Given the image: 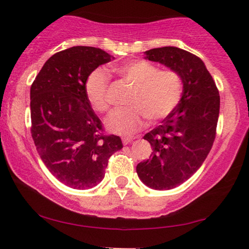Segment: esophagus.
<instances>
[{
    "mask_svg": "<svg viewBox=\"0 0 249 249\" xmlns=\"http://www.w3.org/2000/svg\"><path fill=\"white\" fill-rule=\"evenodd\" d=\"M135 137H124L122 138V142H124V145H127L129 144V142H131L132 141H134Z\"/></svg>",
    "mask_w": 249,
    "mask_h": 249,
    "instance_id": "obj_1",
    "label": "esophagus"
}]
</instances>
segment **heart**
Instances as JSON below:
<instances>
[{
    "mask_svg": "<svg viewBox=\"0 0 249 249\" xmlns=\"http://www.w3.org/2000/svg\"><path fill=\"white\" fill-rule=\"evenodd\" d=\"M114 71L128 84L134 85L128 97L127 107L112 112L107 120L108 130L130 135L145 124L169 117L180 103L183 81L178 71L171 68L160 69L155 63L136 60L114 68ZM110 77L104 69H95L85 84V93L95 111L108 110L107 91Z\"/></svg>",
    "mask_w": 249,
    "mask_h": 249,
    "instance_id": "b5f03b06",
    "label": "heart"
}]
</instances>
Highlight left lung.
Listing matches in <instances>:
<instances>
[{"mask_svg":"<svg viewBox=\"0 0 249 249\" xmlns=\"http://www.w3.org/2000/svg\"><path fill=\"white\" fill-rule=\"evenodd\" d=\"M145 53L148 60L178 71L183 81L176 110L144 136L153 152L136 168L146 186L168 190L188 180L209 155L216 136L220 95L205 64L195 54L175 46Z\"/></svg>","mask_w":249,"mask_h":249,"instance_id":"8db88e82","label":"left lung"}]
</instances>
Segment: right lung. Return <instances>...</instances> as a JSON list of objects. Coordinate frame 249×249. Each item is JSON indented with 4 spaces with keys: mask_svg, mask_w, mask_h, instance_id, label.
I'll return each instance as SVG.
<instances>
[{
    "mask_svg": "<svg viewBox=\"0 0 249 249\" xmlns=\"http://www.w3.org/2000/svg\"><path fill=\"white\" fill-rule=\"evenodd\" d=\"M111 61L103 50L73 46L50 57L30 87V132L55 178L73 189H89L104 178L121 138L107 135L85 93L89 74Z\"/></svg>",
    "mask_w": 249,
    "mask_h": 249,
    "instance_id": "1",
    "label": "right lung"
}]
</instances>
